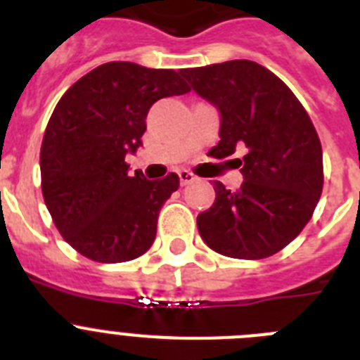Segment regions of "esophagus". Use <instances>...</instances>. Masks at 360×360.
Listing matches in <instances>:
<instances>
[{"label":"esophagus","mask_w":360,"mask_h":360,"mask_svg":"<svg viewBox=\"0 0 360 360\" xmlns=\"http://www.w3.org/2000/svg\"><path fill=\"white\" fill-rule=\"evenodd\" d=\"M178 178H180L182 186H189V184H193L196 180L195 174L189 173V171H178Z\"/></svg>","instance_id":"obj_1"}]
</instances>
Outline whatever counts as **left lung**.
Instances as JSON below:
<instances>
[{"label": "left lung", "instance_id": "8db88e82", "mask_svg": "<svg viewBox=\"0 0 360 360\" xmlns=\"http://www.w3.org/2000/svg\"><path fill=\"white\" fill-rule=\"evenodd\" d=\"M218 110L216 158L245 151L243 184L216 180L212 207L196 218L202 240L229 257L262 259L287 247L310 221L323 191V149L310 117L285 82L247 59L180 72Z\"/></svg>", "mask_w": 360, "mask_h": 360}]
</instances>
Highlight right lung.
Here are the masks:
<instances>
[{"instance_id":"1","label":"right lung","mask_w":360,"mask_h":360,"mask_svg":"<svg viewBox=\"0 0 360 360\" xmlns=\"http://www.w3.org/2000/svg\"><path fill=\"white\" fill-rule=\"evenodd\" d=\"M187 91L174 70L113 61L86 73L57 103L41 146V187L53 224L79 254L122 263L151 247L158 212L180 180L129 174L124 158L142 146L149 108Z\"/></svg>"}]
</instances>
